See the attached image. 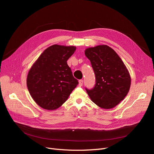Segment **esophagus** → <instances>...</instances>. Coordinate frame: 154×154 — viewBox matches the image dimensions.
<instances>
[{"label":"esophagus","mask_w":154,"mask_h":154,"mask_svg":"<svg viewBox=\"0 0 154 154\" xmlns=\"http://www.w3.org/2000/svg\"><path fill=\"white\" fill-rule=\"evenodd\" d=\"M83 83H84V80H79V86H82V85H83Z\"/></svg>","instance_id":"obj_1"}]
</instances>
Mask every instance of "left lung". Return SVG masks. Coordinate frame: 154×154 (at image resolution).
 <instances>
[{"label":"left lung","mask_w":154,"mask_h":154,"mask_svg":"<svg viewBox=\"0 0 154 154\" xmlns=\"http://www.w3.org/2000/svg\"><path fill=\"white\" fill-rule=\"evenodd\" d=\"M85 55L90 60L95 75V85L86 91L97 106L110 109L124 99L130 89V74L120 57L107 45L87 48Z\"/></svg>","instance_id":"obj_1"}]
</instances>
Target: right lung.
I'll use <instances>...</instances> for the list:
<instances>
[{"instance_id": "1", "label": "right lung", "mask_w": 154, "mask_h": 154, "mask_svg": "<svg viewBox=\"0 0 154 154\" xmlns=\"http://www.w3.org/2000/svg\"><path fill=\"white\" fill-rule=\"evenodd\" d=\"M75 50V46L51 45L32 65L27 86L32 99L40 107L47 110L59 108L78 85L67 63Z\"/></svg>"}]
</instances>
